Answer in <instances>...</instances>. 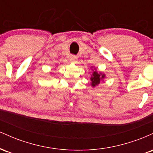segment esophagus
Returning a JSON list of instances; mask_svg holds the SVG:
<instances>
[{"label":"esophagus","mask_w":153,"mask_h":153,"mask_svg":"<svg viewBox=\"0 0 153 153\" xmlns=\"http://www.w3.org/2000/svg\"><path fill=\"white\" fill-rule=\"evenodd\" d=\"M70 59H71V62L75 63L77 60V57L75 55H71V57H70Z\"/></svg>","instance_id":"obj_1"}]
</instances>
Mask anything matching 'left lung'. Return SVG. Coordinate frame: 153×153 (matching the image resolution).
Here are the masks:
<instances>
[{"mask_svg": "<svg viewBox=\"0 0 153 153\" xmlns=\"http://www.w3.org/2000/svg\"><path fill=\"white\" fill-rule=\"evenodd\" d=\"M91 69H92L93 73L91 74V85L93 88H95L96 86H98V85L101 82V81L103 82L104 78H106V75L104 73H102L101 72H99L96 69V68H95L94 66L91 67Z\"/></svg>", "mask_w": 153, "mask_h": 153, "instance_id": "obj_1", "label": "left lung"}]
</instances>
